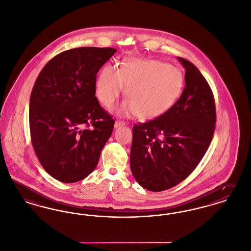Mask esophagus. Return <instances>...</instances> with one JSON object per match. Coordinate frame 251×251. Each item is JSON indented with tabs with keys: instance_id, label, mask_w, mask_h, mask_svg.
Returning <instances> with one entry per match:
<instances>
[{
	"instance_id": "34e87169",
	"label": "esophagus",
	"mask_w": 251,
	"mask_h": 251,
	"mask_svg": "<svg viewBox=\"0 0 251 251\" xmlns=\"http://www.w3.org/2000/svg\"><path fill=\"white\" fill-rule=\"evenodd\" d=\"M125 125H126V123H125L124 121L116 120V121H115V124H114V126L117 128V127H119L121 126H125Z\"/></svg>"
}]
</instances>
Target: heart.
I'll list each match as a JSON object with an SVG mask.
<instances>
[{
	"mask_svg": "<svg viewBox=\"0 0 251 251\" xmlns=\"http://www.w3.org/2000/svg\"><path fill=\"white\" fill-rule=\"evenodd\" d=\"M184 75L177 67L156 59L130 58L119 69L106 65L96 83L99 101L111 107L126 90L122 113L155 119L166 113L179 98Z\"/></svg>",
	"mask_w": 251,
	"mask_h": 251,
	"instance_id": "1",
	"label": "heart"
}]
</instances>
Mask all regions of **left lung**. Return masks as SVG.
Returning <instances> with one entry per match:
<instances>
[{
    "mask_svg": "<svg viewBox=\"0 0 251 251\" xmlns=\"http://www.w3.org/2000/svg\"><path fill=\"white\" fill-rule=\"evenodd\" d=\"M185 88L171 108L158 118L135 124L130 167L137 182L161 192L183 181L206 154L215 129L213 93L205 77L189 60Z\"/></svg>",
    "mask_w": 251,
    "mask_h": 251,
    "instance_id": "1",
    "label": "left lung"
}]
</instances>
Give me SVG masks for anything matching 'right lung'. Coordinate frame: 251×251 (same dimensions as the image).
<instances>
[{"instance_id":"add662e5","label":"right lung","mask_w":251,"mask_h":251,"mask_svg":"<svg viewBox=\"0 0 251 251\" xmlns=\"http://www.w3.org/2000/svg\"><path fill=\"white\" fill-rule=\"evenodd\" d=\"M114 48L80 47L43 67L30 96L29 126L35 153L53 178L74 183L95 169L114 119L95 96L96 75Z\"/></svg>"}]
</instances>
